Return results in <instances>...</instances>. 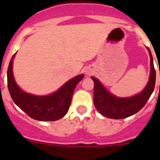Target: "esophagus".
<instances>
[{"label": "esophagus", "mask_w": 160, "mask_h": 160, "mask_svg": "<svg viewBox=\"0 0 160 160\" xmlns=\"http://www.w3.org/2000/svg\"><path fill=\"white\" fill-rule=\"evenodd\" d=\"M87 72V74H88V75H90V73H91V72H90V70H89V71H87V72Z\"/></svg>", "instance_id": "34e87169"}]
</instances>
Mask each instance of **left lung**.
Instances as JSON below:
<instances>
[{
	"instance_id": "obj_1",
	"label": "left lung",
	"mask_w": 160,
	"mask_h": 160,
	"mask_svg": "<svg viewBox=\"0 0 160 160\" xmlns=\"http://www.w3.org/2000/svg\"><path fill=\"white\" fill-rule=\"evenodd\" d=\"M150 56L149 80L145 89L135 96L131 98H118L109 93L99 80L92 77L94 82L93 104L97 110L103 116L112 119H122L133 115L145 106L152 93L156 83V70L150 49L147 48Z\"/></svg>"
}]
</instances>
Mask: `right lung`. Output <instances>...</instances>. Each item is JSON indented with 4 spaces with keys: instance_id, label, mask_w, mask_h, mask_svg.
<instances>
[{
    "instance_id": "add662e5",
    "label": "right lung",
    "mask_w": 160,
    "mask_h": 160,
    "mask_svg": "<svg viewBox=\"0 0 160 160\" xmlns=\"http://www.w3.org/2000/svg\"><path fill=\"white\" fill-rule=\"evenodd\" d=\"M13 55L8 68V88L14 104L30 118L38 121H56L62 118L70 108L72 96L83 74L77 76L62 85L57 91L47 96H35L24 92L16 83L13 76Z\"/></svg>"
}]
</instances>
